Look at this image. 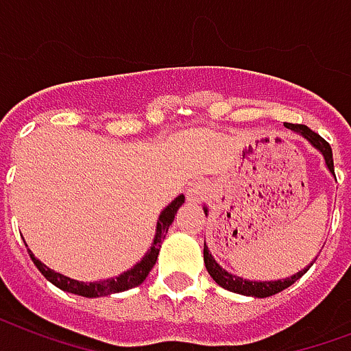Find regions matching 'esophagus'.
I'll return each instance as SVG.
<instances>
[{
    "label": "esophagus",
    "instance_id": "1",
    "mask_svg": "<svg viewBox=\"0 0 351 351\" xmlns=\"http://www.w3.org/2000/svg\"><path fill=\"white\" fill-rule=\"evenodd\" d=\"M205 194L207 191L204 189L202 183H194V185L189 186V191H186V199L191 202V204H199V202H204Z\"/></svg>",
    "mask_w": 351,
    "mask_h": 351
}]
</instances>
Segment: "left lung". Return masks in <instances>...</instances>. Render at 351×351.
Instances as JSON below:
<instances>
[{"label": "left lung", "instance_id": "8db88e82", "mask_svg": "<svg viewBox=\"0 0 351 351\" xmlns=\"http://www.w3.org/2000/svg\"><path fill=\"white\" fill-rule=\"evenodd\" d=\"M287 128L292 129V131H294V133H298V135L304 136L305 141L309 142L311 146L315 147L316 152H320V154H322L324 162H326V168H328L329 173L335 178V170H333V154H331V146H329L328 142L324 141L320 135H316L315 131H311L307 125H300V123H289ZM204 213H205V216H207V213H209V210H207V207H204ZM315 261H311L309 266L302 268L300 272L292 274L291 278L274 279V281H254V279H244V278H241V276H235V274L228 272L226 268H222V266L216 263V259L209 252L207 244H204V263H205V268H207V272L210 274V278L215 279L216 283L222 287V289H226V291L237 292V294H242V296L268 298V296H274V294H278V292L285 291L287 287H291L292 283H296L298 279L302 278V276H304V274L309 270Z\"/></svg>", "mask_w": 351, "mask_h": 351}]
</instances>
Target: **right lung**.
Here are the masks:
<instances>
[{
    "label": "right lung",
    "instance_id": "obj_1",
    "mask_svg": "<svg viewBox=\"0 0 351 351\" xmlns=\"http://www.w3.org/2000/svg\"><path fill=\"white\" fill-rule=\"evenodd\" d=\"M185 204V196L179 194L176 199H172L170 204L166 205L165 209L160 210L159 218H157V228H155V237L147 252L144 254L138 263L135 266H131L129 270L122 272L120 276L109 279H101V281H90V283H85V281H77V279L68 278V276H62V274L55 272L51 268H47L42 261H38L33 255V252L29 250V257L33 259L35 266L42 272V276L53 283L55 287H59L60 291L70 292V294H77V296L85 298H99V296H109V294H116V292H123L133 289V287H138L147 278L149 270L154 268L155 261L159 257L160 244L165 241L166 233H168V228L172 226L173 218L178 215V210L181 205ZM27 246V244H25Z\"/></svg>",
    "mask_w": 351,
    "mask_h": 351
}]
</instances>
